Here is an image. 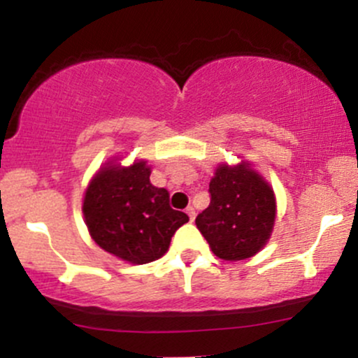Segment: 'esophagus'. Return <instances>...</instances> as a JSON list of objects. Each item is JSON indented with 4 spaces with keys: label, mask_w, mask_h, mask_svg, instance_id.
Here are the masks:
<instances>
[{
    "label": "esophagus",
    "mask_w": 358,
    "mask_h": 358,
    "mask_svg": "<svg viewBox=\"0 0 358 358\" xmlns=\"http://www.w3.org/2000/svg\"><path fill=\"white\" fill-rule=\"evenodd\" d=\"M187 215L190 217V220L195 219V208H193V207H187Z\"/></svg>",
    "instance_id": "obj_1"
}]
</instances>
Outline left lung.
Segmentation results:
<instances>
[{
    "mask_svg": "<svg viewBox=\"0 0 358 358\" xmlns=\"http://www.w3.org/2000/svg\"><path fill=\"white\" fill-rule=\"evenodd\" d=\"M210 205L195 219L212 252L225 261L252 257L266 245L276 219V199L249 163L220 165L208 185Z\"/></svg>",
    "mask_w": 358,
    "mask_h": 358,
    "instance_id": "8db88e82",
    "label": "left lung"
}]
</instances>
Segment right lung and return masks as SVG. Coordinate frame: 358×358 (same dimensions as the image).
Listing matches in <instances>:
<instances>
[{"label": "right lung", "mask_w": 358, "mask_h": 358, "mask_svg": "<svg viewBox=\"0 0 358 358\" xmlns=\"http://www.w3.org/2000/svg\"><path fill=\"white\" fill-rule=\"evenodd\" d=\"M146 162L108 163L90 180L82 212L96 244L131 264H146L166 252L173 234L188 222L170 207V193L150 182Z\"/></svg>", "instance_id": "right-lung-1"}]
</instances>
